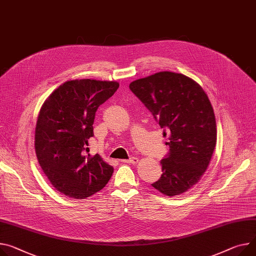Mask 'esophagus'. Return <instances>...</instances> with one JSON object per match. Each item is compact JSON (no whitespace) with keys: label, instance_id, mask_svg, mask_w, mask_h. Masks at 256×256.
<instances>
[{"label":"esophagus","instance_id":"34e87169","mask_svg":"<svg viewBox=\"0 0 256 256\" xmlns=\"http://www.w3.org/2000/svg\"><path fill=\"white\" fill-rule=\"evenodd\" d=\"M121 162H123V163H130V164H137V163H138V159L135 158V156H131L130 159L121 160Z\"/></svg>","mask_w":256,"mask_h":256}]
</instances>
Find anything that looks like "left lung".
Here are the masks:
<instances>
[{"label":"left lung","mask_w":256,"mask_h":256,"mask_svg":"<svg viewBox=\"0 0 256 256\" xmlns=\"http://www.w3.org/2000/svg\"><path fill=\"white\" fill-rule=\"evenodd\" d=\"M130 90L169 134L163 174L152 186L166 196L186 192L200 180L216 144V122L209 98L192 78L160 72L133 81Z\"/></svg>","instance_id":"1"}]
</instances>
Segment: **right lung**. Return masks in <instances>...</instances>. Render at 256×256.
<instances>
[{
	"label": "right lung",
	"mask_w": 256,
	"mask_h": 256,
	"mask_svg": "<svg viewBox=\"0 0 256 256\" xmlns=\"http://www.w3.org/2000/svg\"><path fill=\"white\" fill-rule=\"evenodd\" d=\"M119 88L112 81H68L47 98L34 132L36 154L51 184L74 199L104 188L114 168L96 154L86 156L95 112Z\"/></svg>",
	"instance_id": "1"
}]
</instances>
